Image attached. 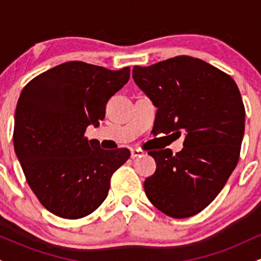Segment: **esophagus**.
Segmentation results:
<instances>
[{
    "instance_id": "34e87169",
    "label": "esophagus",
    "mask_w": 261,
    "mask_h": 261,
    "mask_svg": "<svg viewBox=\"0 0 261 261\" xmlns=\"http://www.w3.org/2000/svg\"><path fill=\"white\" fill-rule=\"evenodd\" d=\"M142 155L143 151H141V149H131V158H133V160L137 157H142Z\"/></svg>"
}]
</instances>
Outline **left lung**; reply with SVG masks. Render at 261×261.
<instances>
[{
    "label": "left lung",
    "mask_w": 261,
    "mask_h": 261,
    "mask_svg": "<svg viewBox=\"0 0 261 261\" xmlns=\"http://www.w3.org/2000/svg\"><path fill=\"white\" fill-rule=\"evenodd\" d=\"M135 83L157 108L153 135L184 136L180 152L149 151L155 172L145 180L152 205L173 218L201 212L234 170L245 110L229 74L191 56L133 68ZM170 136V135H169Z\"/></svg>",
    "instance_id": "left-lung-1"
}]
</instances>
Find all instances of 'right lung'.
Returning <instances> with one entry per match:
<instances>
[{
  "label": "right lung",
  "instance_id": "right-lung-1",
  "mask_svg": "<svg viewBox=\"0 0 261 261\" xmlns=\"http://www.w3.org/2000/svg\"><path fill=\"white\" fill-rule=\"evenodd\" d=\"M128 79L130 67L113 71L70 61L40 73L20 93L14 151L33 193L56 216L77 220L95 211L113 173L130 157L126 148L106 151L85 136Z\"/></svg>",
  "mask_w": 261,
  "mask_h": 261
}]
</instances>
